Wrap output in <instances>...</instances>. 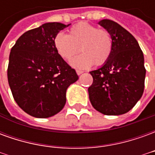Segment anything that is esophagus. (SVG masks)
<instances>
[{"mask_svg":"<svg viewBox=\"0 0 155 155\" xmlns=\"http://www.w3.org/2000/svg\"><path fill=\"white\" fill-rule=\"evenodd\" d=\"M76 73H77V74H79V75H80V74L83 73V71H80V70H76Z\"/></svg>","mask_w":155,"mask_h":155,"instance_id":"34e87169","label":"esophagus"}]
</instances>
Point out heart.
<instances>
[{
  "label": "heart",
  "mask_w": 155,
  "mask_h": 155,
  "mask_svg": "<svg viewBox=\"0 0 155 155\" xmlns=\"http://www.w3.org/2000/svg\"><path fill=\"white\" fill-rule=\"evenodd\" d=\"M53 42L57 54L65 61L81 51V54L71 61V64L78 68L91 67L93 64H104L110 59L113 50L110 34L87 22L72 26L68 35L59 33Z\"/></svg>",
  "instance_id": "b5f03b06"
}]
</instances>
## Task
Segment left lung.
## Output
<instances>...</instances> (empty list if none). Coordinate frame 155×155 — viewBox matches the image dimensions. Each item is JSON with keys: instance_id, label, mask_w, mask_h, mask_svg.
I'll return each mask as SVG.
<instances>
[{"instance_id": "left-lung-1", "label": "left lung", "mask_w": 155, "mask_h": 155, "mask_svg": "<svg viewBox=\"0 0 155 155\" xmlns=\"http://www.w3.org/2000/svg\"><path fill=\"white\" fill-rule=\"evenodd\" d=\"M99 24L110 34L113 50L103 66L90 72L93 83L88 89L89 98L102 114H125L143 93L146 70L143 51L136 39L118 23L105 19Z\"/></svg>"}]
</instances>
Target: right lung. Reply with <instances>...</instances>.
Masks as SVG:
<instances>
[{"mask_svg":"<svg viewBox=\"0 0 155 155\" xmlns=\"http://www.w3.org/2000/svg\"><path fill=\"white\" fill-rule=\"evenodd\" d=\"M70 25L45 23L25 32L11 50L8 83L15 101L25 113L48 118L66 102V90L79 79L74 69L57 54L54 38Z\"/></svg>","mask_w":155,"mask_h":155,"instance_id":"add662e5","label":"right lung"}]
</instances>
